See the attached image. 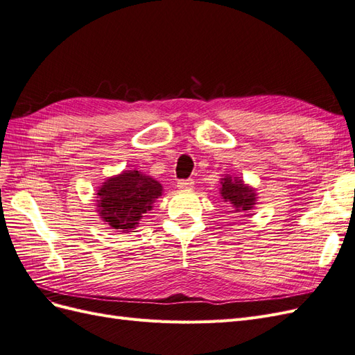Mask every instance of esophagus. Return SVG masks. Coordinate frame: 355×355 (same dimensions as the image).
Here are the masks:
<instances>
[{"instance_id": "esophagus-1", "label": "esophagus", "mask_w": 355, "mask_h": 355, "mask_svg": "<svg viewBox=\"0 0 355 355\" xmlns=\"http://www.w3.org/2000/svg\"><path fill=\"white\" fill-rule=\"evenodd\" d=\"M178 188L182 189V191H189V189L194 188V180H192V179L178 180Z\"/></svg>"}]
</instances>
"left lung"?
Masks as SVG:
<instances>
[{
  "mask_svg": "<svg viewBox=\"0 0 355 355\" xmlns=\"http://www.w3.org/2000/svg\"><path fill=\"white\" fill-rule=\"evenodd\" d=\"M220 196L230 202L234 211H249L256 204V191L239 178L225 176L220 179Z\"/></svg>",
  "mask_w": 355,
  "mask_h": 355,
  "instance_id": "obj_1",
  "label": "left lung"
}]
</instances>
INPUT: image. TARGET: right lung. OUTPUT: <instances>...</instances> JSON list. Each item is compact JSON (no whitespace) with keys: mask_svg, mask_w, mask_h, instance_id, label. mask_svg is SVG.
Masks as SVG:
<instances>
[{"mask_svg":"<svg viewBox=\"0 0 355 355\" xmlns=\"http://www.w3.org/2000/svg\"><path fill=\"white\" fill-rule=\"evenodd\" d=\"M161 194L163 187L158 180L142 171L125 170L103 182L96 194V210L112 230L130 232Z\"/></svg>","mask_w":355,"mask_h":355,"instance_id":"right-lung-1","label":"right lung"}]
</instances>
